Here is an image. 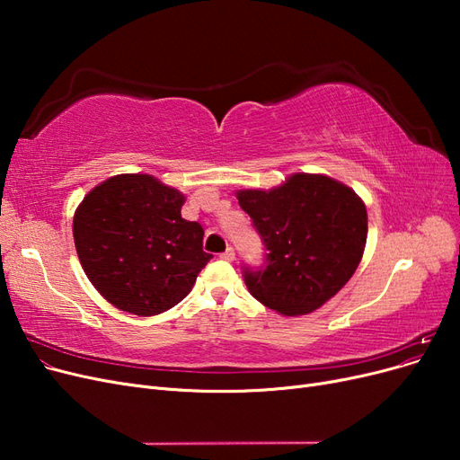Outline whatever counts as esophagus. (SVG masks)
Returning <instances> with one entry per match:
<instances>
[{
  "label": "esophagus",
  "mask_w": 460,
  "mask_h": 460,
  "mask_svg": "<svg viewBox=\"0 0 460 460\" xmlns=\"http://www.w3.org/2000/svg\"><path fill=\"white\" fill-rule=\"evenodd\" d=\"M220 259H222V261H228V262H232V261L235 259V253H234V249H232V247H228L225 253H220Z\"/></svg>",
  "instance_id": "34e87169"
}]
</instances>
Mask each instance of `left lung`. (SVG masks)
Listing matches in <instances>:
<instances>
[{"mask_svg":"<svg viewBox=\"0 0 460 460\" xmlns=\"http://www.w3.org/2000/svg\"><path fill=\"white\" fill-rule=\"evenodd\" d=\"M267 245V269L245 270V286L284 316L309 314L349 282L365 253L367 205L326 174L294 172L270 190L235 191Z\"/></svg>","mask_w":460,"mask_h":460,"instance_id":"1","label":"left lung"}]
</instances>
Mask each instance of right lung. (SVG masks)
I'll list each match as a JSON object with an SVG mask.
<instances>
[{
    "label": "right lung",
    "instance_id": "right-lung-1",
    "mask_svg": "<svg viewBox=\"0 0 460 460\" xmlns=\"http://www.w3.org/2000/svg\"><path fill=\"white\" fill-rule=\"evenodd\" d=\"M186 196L151 174H117L86 193L73 218L75 247L92 286L137 316L172 309L211 259Z\"/></svg>",
    "mask_w": 460,
    "mask_h": 460
}]
</instances>
